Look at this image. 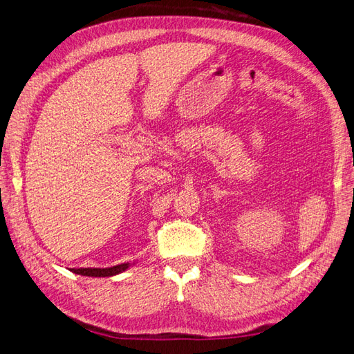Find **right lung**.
<instances>
[{"mask_svg":"<svg viewBox=\"0 0 354 354\" xmlns=\"http://www.w3.org/2000/svg\"><path fill=\"white\" fill-rule=\"evenodd\" d=\"M135 263H120L111 268H73L69 269L71 272L76 273V275H82V277H94V278H106V277H115L119 275V273L127 270L129 266Z\"/></svg>","mask_w":354,"mask_h":354,"instance_id":"1","label":"right lung"}]
</instances>
